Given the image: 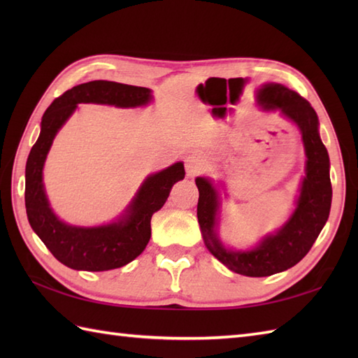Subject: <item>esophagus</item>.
<instances>
[{"label":"esophagus","instance_id":"1","mask_svg":"<svg viewBox=\"0 0 358 358\" xmlns=\"http://www.w3.org/2000/svg\"><path fill=\"white\" fill-rule=\"evenodd\" d=\"M203 171V162L200 157H195L191 155L187 157L186 159V173L187 177H195V175H199Z\"/></svg>","mask_w":358,"mask_h":358}]
</instances>
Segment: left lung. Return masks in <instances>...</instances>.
<instances>
[{
	"instance_id": "8db88e82",
	"label": "left lung",
	"mask_w": 358,
	"mask_h": 358,
	"mask_svg": "<svg viewBox=\"0 0 358 358\" xmlns=\"http://www.w3.org/2000/svg\"><path fill=\"white\" fill-rule=\"evenodd\" d=\"M258 104L264 109H280L300 127L306 150V177L303 178L296 208L289 222L275 235L266 237L252 250H227L215 234L218 210L217 191L206 178L195 180L199 187L196 217L204 243L210 254L231 271L248 277H268L299 263L315 243L328 222L332 186L329 178V155L318 135L317 113L300 94L281 85H264L257 92Z\"/></svg>"
}]
</instances>
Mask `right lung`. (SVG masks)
<instances>
[{
    "mask_svg": "<svg viewBox=\"0 0 358 358\" xmlns=\"http://www.w3.org/2000/svg\"><path fill=\"white\" fill-rule=\"evenodd\" d=\"M150 100L146 87L113 81H89L66 90L44 112L41 134L26 163V212L29 223L58 262L77 271H109L131 263L150 238V218L162 209L172 186L185 178L183 163L150 175L118 223L100 227H73L59 222L49 208L43 187V166L58 129L80 103L135 108Z\"/></svg>",
    "mask_w": 358,
    "mask_h": 358,
    "instance_id": "obj_1",
    "label": "right lung"
}]
</instances>
